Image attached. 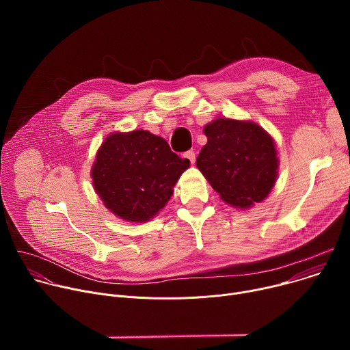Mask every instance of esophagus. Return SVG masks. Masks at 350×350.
<instances>
[{"label":"esophagus","instance_id":"1","mask_svg":"<svg viewBox=\"0 0 350 350\" xmlns=\"http://www.w3.org/2000/svg\"><path fill=\"white\" fill-rule=\"evenodd\" d=\"M184 158H187L191 163H195V152L193 151H187L184 154Z\"/></svg>","mask_w":350,"mask_h":350}]
</instances>
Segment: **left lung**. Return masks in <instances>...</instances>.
Segmentation results:
<instances>
[{"instance_id":"1","label":"left lung","mask_w":350,"mask_h":350,"mask_svg":"<svg viewBox=\"0 0 350 350\" xmlns=\"http://www.w3.org/2000/svg\"><path fill=\"white\" fill-rule=\"evenodd\" d=\"M208 144L196 158L223 201L237 208L262 202L277 180L273 138L252 122L217 119L204 129Z\"/></svg>"}]
</instances>
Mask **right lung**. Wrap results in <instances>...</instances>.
Returning <instances> with one entry per match:
<instances>
[{
	"label": "right lung",
	"instance_id": "obj_1",
	"mask_svg": "<svg viewBox=\"0 0 350 350\" xmlns=\"http://www.w3.org/2000/svg\"><path fill=\"white\" fill-rule=\"evenodd\" d=\"M189 161L149 131L109 135L96 154L92 183L104 205L129 221H146L165 208Z\"/></svg>",
	"mask_w": 350,
	"mask_h": 350
}]
</instances>
